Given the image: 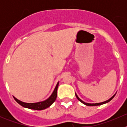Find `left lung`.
Wrapping results in <instances>:
<instances>
[{"instance_id": "8db88e82", "label": "left lung", "mask_w": 127, "mask_h": 127, "mask_svg": "<svg viewBox=\"0 0 127 127\" xmlns=\"http://www.w3.org/2000/svg\"><path fill=\"white\" fill-rule=\"evenodd\" d=\"M115 95H116V94L114 95H113L112 96V97H111V98H110L109 99H108V100H107V101H104V102H102V103H93V104H91V103H85V102H84V101H83L82 100H81V99H80V98H79V97H78V96L77 95V94L76 93H75V96H76V97H77V98L78 99V100L79 101H80V102H81V103H82L83 104H85L86 105V106H99V105H101V104H105V103H108V102H109L111 100V99H112V98H114V97L115 96Z\"/></svg>"}]
</instances>
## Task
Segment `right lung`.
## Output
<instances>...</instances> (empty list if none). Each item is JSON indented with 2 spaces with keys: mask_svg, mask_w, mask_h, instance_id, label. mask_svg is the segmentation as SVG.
Instances as JSON below:
<instances>
[{
  "mask_svg": "<svg viewBox=\"0 0 127 127\" xmlns=\"http://www.w3.org/2000/svg\"><path fill=\"white\" fill-rule=\"evenodd\" d=\"M58 84H59V82H58L57 85H56V87L55 88L53 92L52 93V95H51L48 99L43 101L38 102V103H24V102H22L21 101L18 100V99H16L15 97L13 96V98L14 99H15V100L18 103L20 104L21 106H22L23 107H24L31 109L38 110V111L45 109L50 107L52 104L55 101L56 97H57V90H58Z\"/></svg>",
  "mask_w": 127,
  "mask_h": 127,
  "instance_id": "add662e5",
  "label": "right lung"
}]
</instances>
